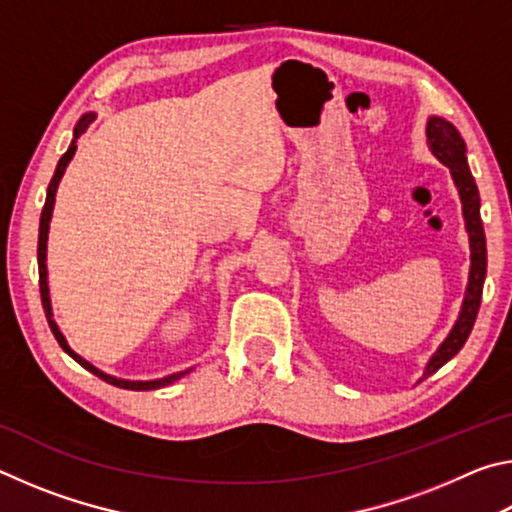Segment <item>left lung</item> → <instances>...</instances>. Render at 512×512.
Instances as JSON below:
<instances>
[{
    "mask_svg": "<svg viewBox=\"0 0 512 512\" xmlns=\"http://www.w3.org/2000/svg\"><path fill=\"white\" fill-rule=\"evenodd\" d=\"M427 137H429L431 151L436 153V158L440 162H445L449 171H452V178L458 187V194H461L465 228H467V232H470L472 266H470V282H467L461 316H458L456 325L452 332H449L445 343L440 345L438 352L433 354L431 361L427 363L424 377H429L438 368H443L445 363L465 345L467 336H470L472 327H474L476 314H479L485 266H488V253H485V232H483V221H481V198H479V189H476L472 171H470V167H467L463 137L458 135V131L452 124H449V121L440 119V117L429 119Z\"/></svg>",
    "mask_w": 512,
    "mask_h": 512,
    "instance_id": "obj_1",
    "label": "left lung"
}]
</instances>
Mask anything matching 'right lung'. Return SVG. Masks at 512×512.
<instances>
[{"mask_svg":"<svg viewBox=\"0 0 512 512\" xmlns=\"http://www.w3.org/2000/svg\"><path fill=\"white\" fill-rule=\"evenodd\" d=\"M92 119H94V115H85V117L79 121V126L74 128V140H72V144H69V149L65 151L63 158L58 160V167H56L54 178H51V183H49V187H47V201H45V207H42V214H40V232H38V275H40V280H38V282H40V300H42V309H45L47 323H49V327H51V332H54V336H56V341H58L60 348H63V350L69 354V357H72L76 363H81V366H83L85 370H90L92 375H97L99 379L108 381V384H112V386H117V388H126V391H155V388L169 386V384H173V381H176V379L185 377L189 370L176 372V375H169V377H164V379H155V381H126V379L110 377V375H106V372H101L99 368H94L92 363H88V361H85L83 357H79V354H76L72 348H69L67 341H65V336L60 334L58 325L54 323V320H51V302H49V289H47V264H45V259H47V235H49L51 210H54L56 189H58L60 178H63V173H65V169H67L69 160L74 158L76 140H79L81 133L85 131V128H88V124H90Z\"/></svg>","mask_w":512,"mask_h":512,"instance_id":"add662e5","label":"right lung"}]
</instances>
